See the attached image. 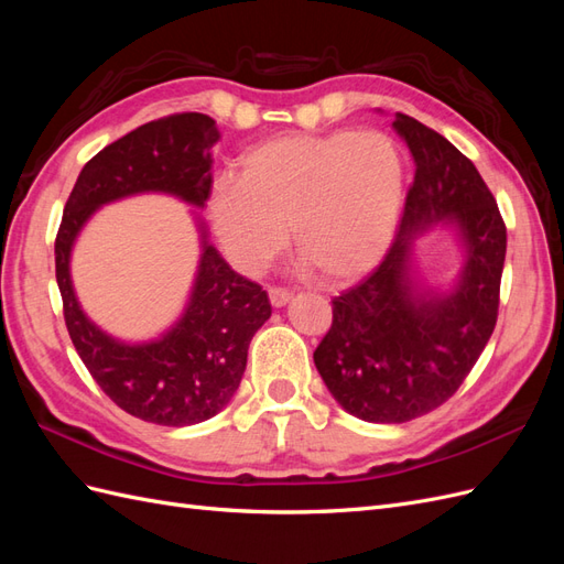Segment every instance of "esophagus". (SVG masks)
I'll list each match as a JSON object with an SVG mask.
<instances>
[{"mask_svg": "<svg viewBox=\"0 0 564 564\" xmlns=\"http://www.w3.org/2000/svg\"><path fill=\"white\" fill-rule=\"evenodd\" d=\"M268 296H270V303L275 305V308H282V305L292 301V292H289V289H284V286H270Z\"/></svg>", "mask_w": 564, "mask_h": 564, "instance_id": "obj_1", "label": "esophagus"}]
</instances>
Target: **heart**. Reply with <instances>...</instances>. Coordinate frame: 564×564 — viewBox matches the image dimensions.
Returning a JSON list of instances; mask_svg holds the SVG:
<instances>
[{"mask_svg":"<svg viewBox=\"0 0 564 564\" xmlns=\"http://www.w3.org/2000/svg\"><path fill=\"white\" fill-rule=\"evenodd\" d=\"M404 162L383 131L292 133L249 150L240 176L224 174L209 197L228 259L259 270L286 240L322 278L348 280L377 263L395 232Z\"/></svg>","mask_w":564,"mask_h":564,"instance_id":"obj_1","label":"heart"}]
</instances>
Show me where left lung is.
I'll use <instances>...</instances> for the list:
<instances>
[{"label": "left lung", "mask_w": 564, "mask_h": 564, "mask_svg": "<svg viewBox=\"0 0 564 564\" xmlns=\"http://www.w3.org/2000/svg\"><path fill=\"white\" fill-rule=\"evenodd\" d=\"M392 127L416 164L398 240L367 280L332 301V327L313 352L334 400L369 423L412 421L454 395L497 327L506 261V224L475 164L414 117L398 112ZM447 217L467 265L452 295L421 297L408 245Z\"/></svg>", "instance_id": "left-lung-1"}]
</instances>
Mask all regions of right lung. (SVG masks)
<instances>
[{
    "label": "right lung",
    "mask_w": 564,
    "mask_h": 564,
    "mask_svg": "<svg viewBox=\"0 0 564 564\" xmlns=\"http://www.w3.org/2000/svg\"><path fill=\"white\" fill-rule=\"evenodd\" d=\"M216 122L178 112L148 122L106 145L79 172L56 235V282L73 346L100 390L127 414L158 425H193L216 416L242 381L253 334L272 308L261 284L224 261L202 230V259L183 317L160 340L129 346L82 313L70 251L89 216L108 202L169 193L204 207L212 195Z\"/></svg>",
    "instance_id": "obj_1"
}]
</instances>
